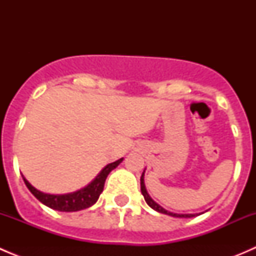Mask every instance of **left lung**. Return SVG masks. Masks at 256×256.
<instances>
[{"mask_svg":"<svg viewBox=\"0 0 256 256\" xmlns=\"http://www.w3.org/2000/svg\"><path fill=\"white\" fill-rule=\"evenodd\" d=\"M140 182H141V193H142V196H144V200H146L147 204H148L152 209H154V210L160 212V213L167 214V216H177V218H192V216H194V214H177V213H171V212H167L166 209H164V208L161 207V206L157 204V203L154 202V200H152L151 197H150L148 193H147L146 187H144V174H142V176H141Z\"/></svg>","mask_w":256,"mask_h":256,"instance_id":"obj_1","label":"left lung"}]
</instances>
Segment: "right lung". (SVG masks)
Returning <instances> with one entry per match:
<instances>
[{"label":"right lung","instance_id":"obj_1","mask_svg":"<svg viewBox=\"0 0 256 256\" xmlns=\"http://www.w3.org/2000/svg\"><path fill=\"white\" fill-rule=\"evenodd\" d=\"M124 158L118 160V161L109 164L99 174L96 178L92 180L90 184H88L86 187L82 188V190H76L74 193H69V194H48V193H43L40 190H36L33 186L30 184L26 178H23L26 186H27L28 190H30L33 196L37 198L40 202H42L43 204H46L47 207L56 209L59 212H76L82 210V209L89 208L94 204L98 200L99 196L102 194V190H104L105 180H106L108 174L112 171L114 168L118 166L121 164Z\"/></svg>","mask_w":256,"mask_h":256}]
</instances>
